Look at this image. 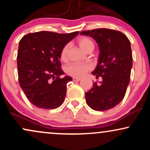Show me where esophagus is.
Segmentation results:
<instances>
[{
  "label": "esophagus",
  "mask_w": 150,
  "mask_h": 150,
  "mask_svg": "<svg viewBox=\"0 0 150 150\" xmlns=\"http://www.w3.org/2000/svg\"><path fill=\"white\" fill-rule=\"evenodd\" d=\"M81 79L80 77H73V80L74 82H78V81H80Z\"/></svg>",
  "instance_id": "34e87169"
}]
</instances>
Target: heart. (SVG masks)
I'll use <instances>...</instances> for the list:
<instances>
[{
	"label": "heart",
	"instance_id": "1",
	"mask_svg": "<svg viewBox=\"0 0 150 150\" xmlns=\"http://www.w3.org/2000/svg\"><path fill=\"white\" fill-rule=\"evenodd\" d=\"M80 47L84 51H88L89 49H94V43L90 39L87 37H81L77 40ZM68 46H65L61 50V58L62 61H67V53H68ZM92 69V65L89 63H73L67 67V73L73 77H82L85 75L87 72Z\"/></svg>",
	"mask_w": 150,
	"mask_h": 150
}]
</instances>
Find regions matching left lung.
Here are the masks:
<instances>
[{
  "instance_id": "1",
  "label": "left lung",
  "mask_w": 150,
  "mask_h": 150,
  "mask_svg": "<svg viewBox=\"0 0 150 150\" xmlns=\"http://www.w3.org/2000/svg\"><path fill=\"white\" fill-rule=\"evenodd\" d=\"M98 44V64L92 75L101 82H94L92 88L85 93L87 104L95 111L111 109L123 100L130 82L132 66L130 42L119 31L100 28L83 31Z\"/></svg>"
}]
</instances>
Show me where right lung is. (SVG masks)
<instances>
[{
    "label": "right lung",
    "mask_w": 150,
    "mask_h": 150,
    "mask_svg": "<svg viewBox=\"0 0 150 150\" xmlns=\"http://www.w3.org/2000/svg\"><path fill=\"white\" fill-rule=\"evenodd\" d=\"M79 32L69 34L42 31L25 35L19 42L17 63L19 83L34 106L54 109L63 104L67 83L72 77H61V50Z\"/></svg>",
    "instance_id": "1"
}]
</instances>
